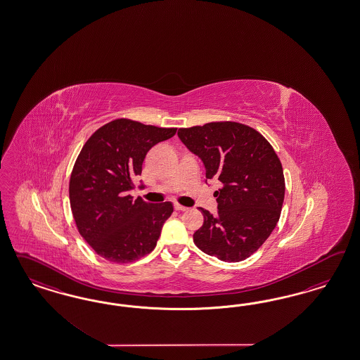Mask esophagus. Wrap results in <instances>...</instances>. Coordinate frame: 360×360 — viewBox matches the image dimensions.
I'll list each match as a JSON object with an SVG mask.
<instances>
[{
  "label": "esophagus",
  "instance_id": "1",
  "mask_svg": "<svg viewBox=\"0 0 360 360\" xmlns=\"http://www.w3.org/2000/svg\"><path fill=\"white\" fill-rule=\"evenodd\" d=\"M174 208L176 211H186V210H187V207H185V206H181V205H178V203H175Z\"/></svg>",
  "mask_w": 360,
  "mask_h": 360
}]
</instances>
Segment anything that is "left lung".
I'll use <instances>...</instances> for the list:
<instances>
[{"label":"left lung","mask_w":360,"mask_h":360,"mask_svg":"<svg viewBox=\"0 0 360 360\" xmlns=\"http://www.w3.org/2000/svg\"><path fill=\"white\" fill-rule=\"evenodd\" d=\"M178 137L203 161L206 178L223 185L214 194L217 215L199 207L205 221L193 236L196 247L221 262L245 260L269 238L281 215L285 178L272 145L235 121L181 128Z\"/></svg>","instance_id":"1"}]
</instances>
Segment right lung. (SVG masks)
Returning a JSON list of instances; mask_svg holds the SVG:
<instances>
[{"instance_id": "obj_1", "label": "right lung", "mask_w": 360, "mask_h": 360, "mask_svg": "<svg viewBox=\"0 0 360 360\" xmlns=\"http://www.w3.org/2000/svg\"><path fill=\"white\" fill-rule=\"evenodd\" d=\"M175 131L117 119L98 128L79 153L70 178V205L79 233L103 259L125 264L155 248L173 205L133 199L129 191L146 153Z\"/></svg>"}]
</instances>
